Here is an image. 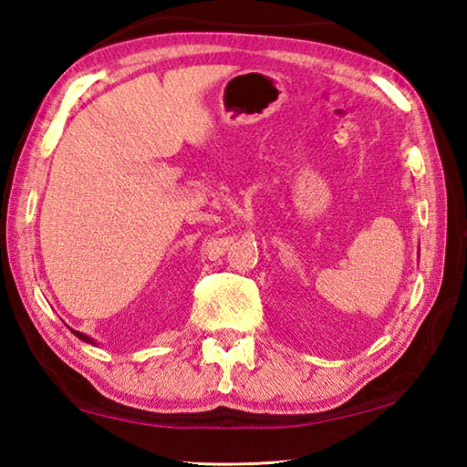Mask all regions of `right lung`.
I'll use <instances>...</instances> for the list:
<instances>
[{
	"mask_svg": "<svg viewBox=\"0 0 467 467\" xmlns=\"http://www.w3.org/2000/svg\"><path fill=\"white\" fill-rule=\"evenodd\" d=\"M74 334H76L78 337H80V339H84V342H88V344H94V342H92V339H90L88 336H84V334H80V331H74Z\"/></svg>",
	"mask_w": 467,
	"mask_h": 467,
	"instance_id": "obj_1",
	"label": "right lung"
}]
</instances>
